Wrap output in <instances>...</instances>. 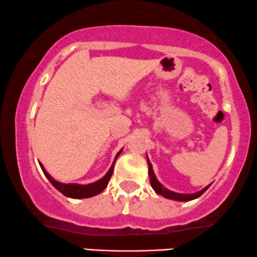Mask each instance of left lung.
<instances>
[{"label":"left lung","mask_w":257,"mask_h":257,"mask_svg":"<svg viewBox=\"0 0 257 257\" xmlns=\"http://www.w3.org/2000/svg\"><path fill=\"white\" fill-rule=\"evenodd\" d=\"M147 162H148V174H149V181H151V185L153 187V190L155 191L158 194H160V196L167 198V199H173V200H178V201H188V200H193L196 199V198L200 197L201 194H203L207 188L210 187L206 186L204 187L203 190L199 191V192H196V193H190V194H185V193H177V192H173V191H170L168 188L162 186V184L159 183V180L157 179V177H155L154 172H153V167H152V164L151 161L147 159Z\"/></svg>","instance_id":"left-lung-1"}]
</instances>
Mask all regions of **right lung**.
Returning <instances> with one entry per match:
<instances>
[{
    "label": "right lung",
    "instance_id": "right-lung-1",
    "mask_svg": "<svg viewBox=\"0 0 257 257\" xmlns=\"http://www.w3.org/2000/svg\"><path fill=\"white\" fill-rule=\"evenodd\" d=\"M121 152L122 151H119L117 153V155H116V158H115V161H116V159H117L118 155L121 154ZM115 161H113V164L111 165V167H110V170L108 171V173H106L104 177L102 178V179H99L98 181H96V183L87 184V185L59 183V181L54 180L53 178H52L51 175L47 173L46 170H45L44 166H42V164H40V167H41L42 172H44V174L46 175L47 179L50 180V183L53 185V186L56 187L57 190L59 191V192L63 193L64 196L70 197V198H76V199H82V198H90V197L96 196V194L100 193L103 190H104L106 186H108V183H109L110 178H111V175H112L113 165H115Z\"/></svg>",
    "mask_w": 257,
    "mask_h": 257
}]
</instances>
